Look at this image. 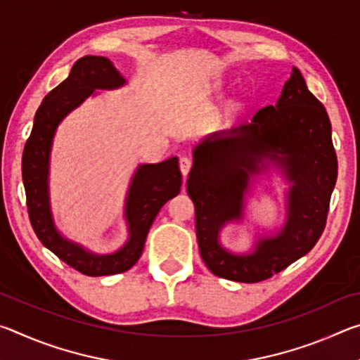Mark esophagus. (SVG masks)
Returning <instances> with one entry per match:
<instances>
[{"mask_svg":"<svg viewBox=\"0 0 360 360\" xmlns=\"http://www.w3.org/2000/svg\"><path fill=\"white\" fill-rule=\"evenodd\" d=\"M179 168H181V173H182V176H186L188 174V172H191V168H192V160L188 157H181L179 158Z\"/></svg>","mask_w":360,"mask_h":360,"instance_id":"1","label":"esophagus"}]
</instances>
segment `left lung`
Returning a JSON list of instances; mask_svg holds the SVG:
<instances>
[{
    "label": "left lung",
    "instance_id": "obj_1",
    "mask_svg": "<svg viewBox=\"0 0 360 360\" xmlns=\"http://www.w3.org/2000/svg\"><path fill=\"white\" fill-rule=\"evenodd\" d=\"M270 167L290 184L283 227L258 237L249 252L231 253L221 246L220 231L242 221L245 195ZM337 172L326 108L294 66L275 106L193 148L187 193L195 205L200 255L210 271L230 281L259 283L308 254L324 231Z\"/></svg>",
    "mask_w": 360,
    "mask_h": 360
}]
</instances>
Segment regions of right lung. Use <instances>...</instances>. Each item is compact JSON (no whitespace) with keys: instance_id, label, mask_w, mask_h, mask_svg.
Returning a JSON list of instances; mask_svg holds the SVG:
<instances>
[{"instance_id":"1","label":"right lung","mask_w":360,"mask_h":360,"mask_svg":"<svg viewBox=\"0 0 360 360\" xmlns=\"http://www.w3.org/2000/svg\"><path fill=\"white\" fill-rule=\"evenodd\" d=\"M127 84L106 57L85 56L72 65L70 76L46 95L38 108L33 130L23 149L22 179L25 186L28 216L36 236L49 251L65 264L87 276H106L124 273L141 257L146 236L155 216L168 200L179 193L182 176L178 157L160 163H141L130 181L125 198L124 217L129 238L111 254H96L60 233L51 208L49 172L51 150L60 122L75 111L96 90H114Z\"/></svg>"}]
</instances>
